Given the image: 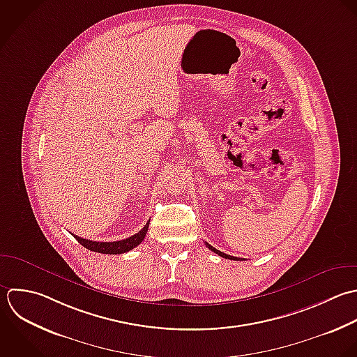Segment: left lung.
<instances>
[{"mask_svg":"<svg viewBox=\"0 0 357 357\" xmlns=\"http://www.w3.org/2000/svg\"><path fill=\"white\" fill-rule=\"evenodd\" d=\"M206 246L211 250V252H214V253H217L218 256H221V257H224V259H228V260H242V259H238V257H234V256H229V255H225V253H222V252H220V250H217L215 248H213L211 245H208L207 242H206Z\"/></svg>","mask_w":357,"mask_h":357,"instance_id":"1","label":"left lung"}]
</instances>
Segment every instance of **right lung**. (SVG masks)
Instances as JSON below:
<instances>
[{"mask_svg":"<svg viewBox=\"0 0 357 357\" xmlns=\"http://www.w3.org/2000/svg\"><path fill=\"white\" fill-rule=\"evenodd\" d=\"M149 222L143 227L142 231H139L133 236L126 238L123 241H116V242H94V241L83 239L76 235H73V236L82 246H84L86 249L91 250V252H97V253H102V255H122V253L132 250L133 248L139 246L143 242V239L147 234V229H149Z\"/></svg>","mask_w":357,"mask_h":357,"instance_id":"add662e5","label":"right lung"}]
</instances>
